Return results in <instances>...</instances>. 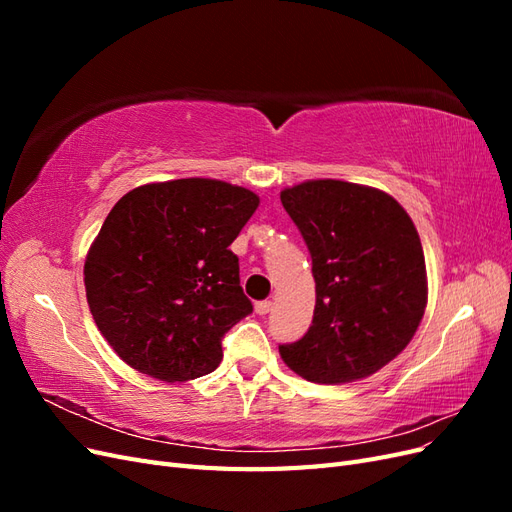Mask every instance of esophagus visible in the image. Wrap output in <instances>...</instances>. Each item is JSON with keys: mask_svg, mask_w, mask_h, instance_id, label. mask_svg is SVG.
Here are the masks:
<instances>
[{"mask_svg": "<svg viewBox=\"0 0 512 512\" xmlns=\"http://www.w3.org/2000/svg\"><path fill=\"white\" fill-rule=\"evenodd\" d=\"M254 309H256V314H258V316H265V314H269L271 301H258V303L254 305Z\"/></svg>", "mask_w": 512, "mask_h": 512, "instance_id": "obj_1", "label": "esophagus"}]
</instances>
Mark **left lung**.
Masks as SVG:
<instances>
[{"label":"left lung","mask_w":512,"mask_h":512,"mask_svg":"<svg viewBox=\"0 0 512 512\" xmlns=\"http://www.w3.org/2000/svg\"><path fill=\"white\" fill-rule=\"evenodd\" d=\"M282 205L312 254L314 320L284 363L318 384L376 374L423 320L427 271L418 232L393 196L339 179L282 190Z\"/></svg>","instance_id":"left-lung-1"}]
</instances>
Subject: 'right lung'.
I'll return each instance as SVG.
<instances>
[{"mask_svg":"<svg viewBox=\"0 0 512 512\" xmlns=\"http://www.w3.org/2000/svg\"><path fill=\"white\" fill-rule=\"evenodd\" d=\"M258 203L239 185L200 177L117 200L83 273L91 316L121 361L164 382L220 365L222 337L252 314L228 247Z\"/></svg>","mask_w":512,"mask_h":512,"instance_id":"obj_1","label":"right lung"}]
</instances>
